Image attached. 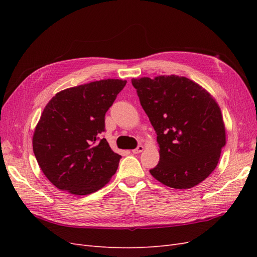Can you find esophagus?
<instances>
[{
    "instance_id": "34e87169",
    "label": "esophagus",
    "mask_w": 257,
    "mask_h": 257,
    "mask_svg": "<svg viewBox=\"0 0 257 257\" xmlns=\"http://www.w3.org/2000/svg\"><path fill=\"white\" fill-rule=\"evenodd\" d=\"M144 151V146H142V145H139L136 149H134V150H132V152H133L134 154H138V153H141V152H143Z\"/></svg>"
}]
</instances>
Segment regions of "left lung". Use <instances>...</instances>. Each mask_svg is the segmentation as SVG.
<instances>
[{
  "label": "left lung",
  "mask_w": 257,
  "mask_h": 257,
  "mask_svg": "<svg viewBox=\"0 0 257 257\" xmlns=\"http://www.w3.org/2000/svg\"><path fill=\"white\" fill-rule=\"evenodd\" d=\"M157 133L159 164L150 174L173 189H190L211 174L226 144L223 115L210 93L186 77L133 78Z\"/></svg>",
  "instance_id": "1"
}]
</instances>
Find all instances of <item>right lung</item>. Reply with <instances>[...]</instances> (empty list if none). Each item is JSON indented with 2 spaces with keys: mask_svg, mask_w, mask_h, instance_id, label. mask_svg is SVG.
<instances>
[{
  "mask_svg": "<svg viewBox=\"0 0 257 257\" xmlns=\"http://www.w3.org/2000/svg\"><path fill=\"white\" fill-rule=\"evenodd\" d=\"M126 84L103 79L57 93L44 108L33 135V152L42 172L61 191L88 195L115 174L121 155L100 134L105 113Z\"/></svg>",
  "mask_w": 257,
  "mask_h": 257,
  "instance_id": "right-lung-1",
  "label": "right lung"
}]
</instances>
